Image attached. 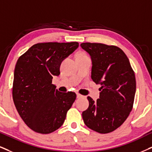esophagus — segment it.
Returning <instances> with one entry per match:
<instances>
[{"mask_svg":"<svg viewBox=\"0 0 152 152\" xmlns=\"http://www.w3.org/2000/svg\"><path fill=\"white\" fill-rule=\"evenodd\" d=\"M81 97H82V96L81 94H77V98L79 99V98H81Z\"/></svg>","mask_w":152,"mask_h":152,"instance_id":"1","label":"esophagus"}]
</instances>
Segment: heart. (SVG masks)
<instances>
[{"mask_svg": "<svg viewBox=\"0 0 152 152\" xmlns=\"http://www.w3.org/2000/svg\"><path fill=\"white\" fill-rule=\"evenodd\" d=\"M77 56H84V55H83V54H82V53H79Z\"/></svg>", "mask_w": 152, "mask_h": 152, "instance_id": "heart-1", "label": "heart"}]
</instances>
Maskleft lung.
I'll return each mask as SVG.
<instances>
[{
	"label": "left lung",
	"instance_id": "1",
	"mask_svg": "<svg viewBox=\"0 0 152 152\" xmlns=\"http://www.w3.org/2000/svg\"><path fill=\"white\" fill-rule=\"evenodd\" d=\"M82 49L91 60V79L100 85L99 99L88 96L89 107L82 112L89 128L109 133L124 123L133 106L136 91L134 73L121 48L98 43H82Z\"/></svg>",
	"mask_w": 152,
	"mask_h": 152
}]
</instances>
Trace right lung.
Masks as SVG:
<instances>
[{
  "label": "right lung",
  "instance_id": "1",
  "mask_svg": "<svg viewBox=\"0 0 152 152\" xmlns=\"http://www.w3.org/2000/svg\"><path fill=\"white\" fill-rule=\"evenodd\" d=\"M78 46L77 42L37 44L17 61L13 101L20 117L34 132L50 133L64 123L76 94L60 92L52 80L60 75L62 61Z\"/></svg>",
  "mask_w": 152,
  "mask_h": 152
}]
</instances>
